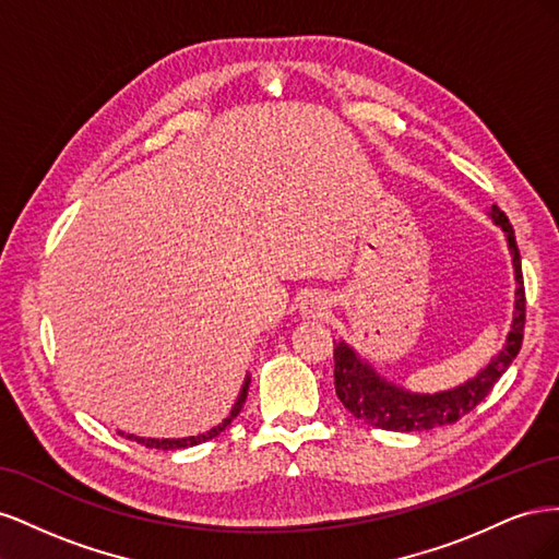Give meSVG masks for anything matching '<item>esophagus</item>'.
I'll return each mask as SVG.
<instances>
[{
    "label": "esophagus",
    "mask_w": 559,
    "mask_h": 559,
    "mask_svg": "<svg viewBox=\"0 0 559 559\" xmlns=\"http://www.w3.org/2000/svg\"><path fill=\"white\" fill-rule=\"evenodd\" d=\"M326 308H329V300L324 298V296H321V294H308L306 298H302L300 300V314L302 317H321V314H324L326 312Z\"/></svg>",
    "instance_id": "obj_1"
}]
</instances>
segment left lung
<instances>
[{"label":"left lung","mask_w":559,"mask_h":559,"mask_svg":"<svg viewBox=\"0 0 559 559\" xmlns=\"http://www.w3.org/2000/svg\"><path fill=\"white\" fill-rule=\"evenodd\" d=\"M492 218L503 228L506 240H509L518 282L515 317L503 349L492 359V364L462 386L441 394H411L405 392V389L389 384L386 380H380L373 373V368L364 364L345 343L335 345V394L354 417L366 421L370 427L386 431H427L433 427L454 425L456 419L468 415L489 392H492V386L506 373V368L513 364L522 345L524 312H527L524 302L527 300H524L522 265L513 226L509 222V216H506L497 205H492Z\"/></svg>","instance_id":"8db88e82"}]
</instances>
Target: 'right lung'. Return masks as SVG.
I'll use <instances>...</instances> for the list:
<instances>
[{"instance_id": "1", "label": "right lung", "mask_w": 559, "mask_h": 559, "mask_svg": "<svg viewBox=\"0 0 559 559\" xmlns=\"http://www.w3.org/2000/svg\"><path fill=\"white\" fill-rule=\"evenodd\" d=\"M249 382H251V378H247L245 380V384H242V392H240V396H238V403L233 405V411H230V415L222 421V425L218 427H214V429H210L207 433H200V436H191V438H163V441H158V438H138V436H128L130 441H138V443H142V445H146V448H156V450H179V448H193V445H200V443H205V441H212L214 436H218L222 433L230 421L240 415V411H242V405H245V399H247V389H249Z\"/></svg>"}]
</instances>
